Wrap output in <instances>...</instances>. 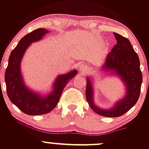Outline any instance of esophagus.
Instances as JSON below:
<instances>
[{
	"label": "esophagus",
	"mask_w": 149,
	"mask_h": 149,
	"mask_svg": "<svg viewBox=\"0 0 149 149\" xmlns=\"http://www.w3.org/2000/svg\"><path fill=\"white\" fill-rule=\"evenodd\" d=\"M88 69V67L86 63H81L79 66V70L81 72H86Z\"/></svg>",
	"instance_id": "1"
}]
</instances>
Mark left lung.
Returning <instances> with one entry per match:
<instances>
[{
  "instance_id": "left-lung-1",
  "label": "left lung",
  "mask_w": 149,
  "mask_h": 149,
  "mask_svg": "<svg viewBox=\"0 0 149 149\" xmlns=\"http://www.w3.org/2000/svg\"><path fill=\"white\" fill-rule=\"evenodd\" d=\"M113 35L117 43L111 52L107 54L101 70L119 78L126 87V94L111 109H103L94 103L92 78L87 77L86 89V97L91 109L99 115L111 118L123 115L136 103L143 80L139 56L128 39L116 33H113Z\"/></svg>"
}]
</instances>
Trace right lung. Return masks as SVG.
<instances>
[{
  "instance_id": "right-lung-1",
  "label": "right lung",
  "mask_w": 149,
  "mask_h": 149,
  "mask_svg": "<svg viewBox=\"0 0 149 149\" xmlns=\"http://www.w3.org/2000/svg\"><path fill=\"white\" fill-rule=\"evenodd\" d=\"M49 32L48 30L38 29L22 38L10 53L6 70L5 81L8 96L15 106L28 115H42L51 111L58 103L68 81L78 73L77 70L73 69L65 74L58 75L53 84L52 91L48 94L41 95L26 86L21 69L25 52L31 43L41 40Z\"/></svg>"
}]
</instances>
